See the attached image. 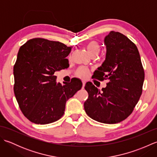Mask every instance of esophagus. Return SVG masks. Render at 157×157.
I'll return each instance as SVG.
<instances>
[{
    "mask_svg": "<svg viewBox=\"0 0 157 157\" xmlns=\"http://www.w3.org/2000/svg\"><path fill=\"white\" fill-rule=\"evenodd\" d=\"M82 84H83V85H82V88H84V86H85V84H86V82H85V81H82Z\"/></svg>",
    "mask_w": 157,
    "mask_h": 157,
    "instance_id": "esophagus-1",
    "label": "esophagus"
}]
</instances>
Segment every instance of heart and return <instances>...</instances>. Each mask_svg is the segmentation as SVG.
I'll return each mask as SVG.
<instances>
[{"mask_svg":"<svg viewBox=\"0 0 157 157\" xmlns=\"http://www.w3.org/2000/svg\"><path fill=\"white\" fill-rule=\"evenodd\" d=\"M86 51L91 56L92 55H97L99 52L101 48H100V46L98 43L96 41H91L87 43L86 45ZM88 74V71L87 69L84 67H81L79 68L78 71H77V75L80 77L82 78H86Z\"/></svg>","mask_w":157,"mask_h":157,"instance_id":"heart-1","label":"heart"}]
</instances>
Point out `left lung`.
I'll return each instance as SVG.
<instances>
[{
    "mask_svg": "<svg viewBox=\"0 0 157 157\" xmlns=\"http://www.w3.org/2000/svg\"><path fill=\"white\" fill-rule=\"evenodd\" d=\"M106 58L92 78L109 79L101 92L91 82L85 86L88 98L84 110L96 121L114 124L132 113L142 92L144 71L137 46L121 33L111 31L105 38Z\"/></svg>",
    "mask_w": 157,
    "mask_h": 157,
    "instance_id": "obj_1",
    "label": "left lung"
}]
</instances>
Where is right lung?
Segmentation results:
<instances>
[{
    "instance_id": "right-lung-1",
    "label": "right lung",
    "mask_w": 157,
    "mask_h": 157,
    "mask_svg": "<svg viewBox=\"0 0 157 157\" xmlns=\"http://www.w3.org/2000/svg\"><path fill=\"white\" fill-rule=\"evenodd\" d=\"M72 47L44 38L29 40L20 47L13 67L14 93L19 108L29 121L48 124L64 115L68 99L82 88L78 78L56 82L55 71L69 65Z\"/></svg>"
}]
</instances>
